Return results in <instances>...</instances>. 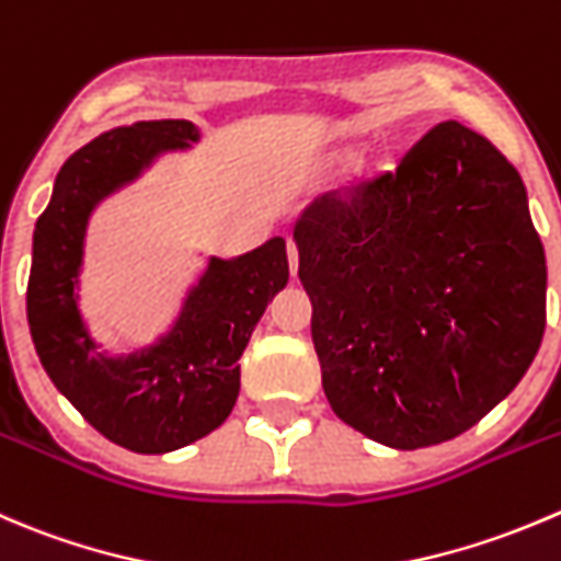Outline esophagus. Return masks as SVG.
<instances>
[{"label":"esophagus","mask_w":561,"mask_h":561,"mask_svg":"<svg viewBox=\"0 0 561 561\" xmlns=\"http://www.w3.org/2000/svg\"><path fill=\"white\" fill-rule=\"evenodd\" d=\"M287 260H290V274L296 276L298 274V249L293 241H287Z\"/></svg>","instance_id":"obj_1"}]
</instances>
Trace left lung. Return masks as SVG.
Returning <instances> with one entry per match:
<instances>
[{"mask_svg":"<svg viewBox=\"0 0 561 561\" xmlns=\"http://www.w3.org/2000/svg\"><path fill=\"white\" fill-rule=\"evenodd\" d=\"M336 416L391 449L449 442L518 386L546 331V252L518 170L466 125L293 227Z\"/></svg>","mask_w":561,"mask_h":561,"instance_id":"1","label":"left lung"}]
</instances>
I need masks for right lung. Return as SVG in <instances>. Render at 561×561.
Masks as SVG:
<instances>
[{
    "mask_svg": "<svg viewBox=\"0 0 561 561\" xmlns=\"http://www.w3.org/2000/svg\"><path fill=\"white\" fill-rule=\"evenodd\" d=\"M197 142L188 119H142L95 136L57 172L32 236L26 320L43 369L101 436L130 453L188 447L230 416L241 389L238 358L290 276L279 236L238 257H208L164 334L130 353L101 351L79 309L92 210L161 156Z\"/></svg>",
    "mask_w": 561,
    "mask_h": 561,
    "instance_id": "obj_1",
    "label": "right lung"
}]
</instances>
